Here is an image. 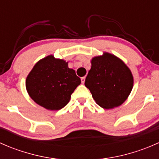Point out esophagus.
Masks as SVG:
<instances>
[{"label": "esophagus", "mask_w": 159, "mask_h": 159, "mask_svg": "<svg viewBox=\"0 0 159 159\" xmlns=\"http://www.w3.org/2000/svg\"><path fill=\"white\" fill-rule=\"evenodd\" d=\"M84 81H85V77H83V78H81V83L84 84Z\"/></svg>", "instance_id": "34e87169"}]
</instances>
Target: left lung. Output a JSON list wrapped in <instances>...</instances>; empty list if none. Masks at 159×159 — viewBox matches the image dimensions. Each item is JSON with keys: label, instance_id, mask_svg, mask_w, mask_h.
Here are the masks:
<instances>
[{"label": "left lung", "instance_id": "left-lung-1", "mask_svg": "<svg viewBox=\"0 0 159 159\" xmlns=\"http://www.w3.org/2000/svg\"><path fill=\"white\" fill-rule=\"evenodd\" d=\"M91 68L84 85L96 103L105 109L122 105L133 88L132 73L124 61L108 52L91 60Z\"/></svg>", "mask_w": 159, "mask_h": 159}]
</instances>
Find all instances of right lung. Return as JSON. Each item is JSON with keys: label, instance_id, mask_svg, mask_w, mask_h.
<instances>
[{"label": "right lung", "instance_id": "obj_1", "mask_svg": "<svg viewBox=\"0 0 159 159\" xmlns=\"http://www.w3.org/2000/svg\"><path fill=\"white\" fill-rule=\"evenodd\" d=\"M80 84L81 79L75 70L68 68V62L52 54L38 61L25 81L30 98L51 111L64 108Z\"/></svg>", "mask_w": 159, "mask_h": 159}]
</instances>
